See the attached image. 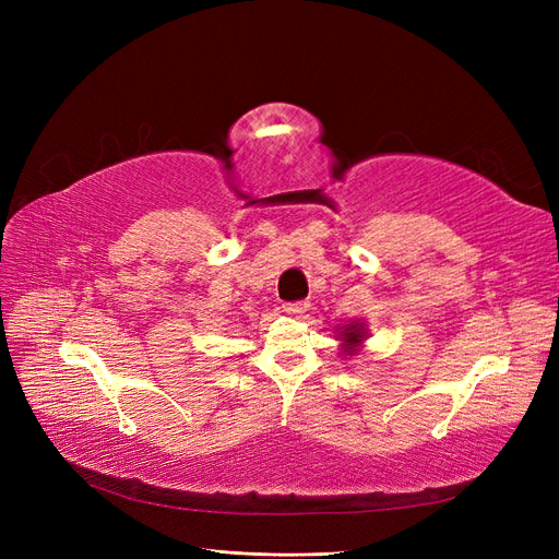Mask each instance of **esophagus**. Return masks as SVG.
Masks as SVG:
<instances>
[{"instance_id": "34e87169", "label": "esophagus", "mask_w": 559, "mask_h": 559, "mask_svg": "<svg viewBox=\"0 0 559 559\" xmlns=\"http://www.w3.org/2000/svg\"><path fill=\"white\" fill-rule=\"evenodd\" d=\"M308 302L306 300H298V302H286L284 306V312L292 314V317H300L302 312H308Z\"/></svg>"}]
</instances>
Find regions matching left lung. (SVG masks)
Masks as SVG:
<instances>
[{"label":"left lung","mask_w":559,"mask_h":559,"mask_svg":"<svg viewBox=\"0 0 559 559\" xmlns=\"http://www.w3.org/2000/svg\"><path fill=\"white\" fill-rule=\"evenodd\" d=\"M333 333H335V341L341 343V345H337V349H341L343 359L357 357V354L364 349V343L370 337L368 324L364 319H352L343 326H335Z\"/></svg>","instance_id":"obj_1"}]
</instances>
